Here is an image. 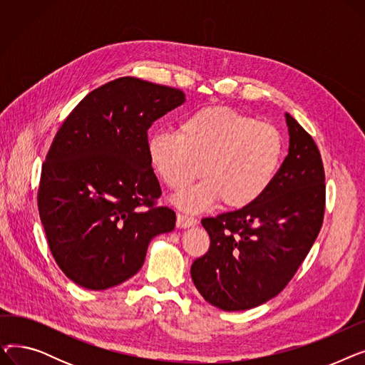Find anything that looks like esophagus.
<instances>
[{"label":"esophagus","mask_w":365,"mask_h":365,"mask_svg":"<svg viewBox=\"0 0 365 365\" xmlns=\"http://www.w3.org/2000/svg\"><path fill=\"white\" fill-rule=\"evenodd\" d=\"M176 225H178V227H189V226L197 225V219L179 213L176 217Z\"/></svg>","instance_id":"34e87169"}]
</instances>
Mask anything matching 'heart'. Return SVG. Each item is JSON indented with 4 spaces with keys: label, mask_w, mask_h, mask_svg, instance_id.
I'll list each match as a JSON object with an SVG mask.
<instances>
[{
    "label": "heart",
    "mask_w": 365,
    "mask_h": 365,
    "mask_svg": "<svg viewBox=\"0 0 365 365\" xmlns=\"http://www.w3.org/2000/svg\"><path fill=\"white\" fill-rule=\"evenodd\" d=\"M152 170L171 190L200 175L205 179L176 197L187 212L220 201L238 210L260 200L281 167L279 130L227 106H205L179 121L176 133H157L148 140Z\"/></svg>",
    "instance_id": "1"
}]
</instances>
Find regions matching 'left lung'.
<instances>
[{
    "label": "left lung",
    "mask_w": 365,
    "mask_h": 365,
    "mask_svg": "<svg viewBox=\"0 0 365 365\" xmlns=\"http://www.w3.org/2000/svg\"><path fill=\"white\" fill-rule=\"evenodd\" d=\"M289 155L255 204L201 220L208 252L190 267L201 296L219 309L256 308L279 294L308 256L324 220L321 153L290 113Z\"/></svg>",
    "instance_id": "obj_1"
}]
</instances>
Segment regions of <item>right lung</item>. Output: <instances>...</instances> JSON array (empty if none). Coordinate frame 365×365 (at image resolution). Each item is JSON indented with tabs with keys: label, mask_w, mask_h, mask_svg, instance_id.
I'll use <instances>...</instances> for the list:
<instances>
[{
	"label": "right lung",
	"mask_w": 365,
	"mask_h": 365,
	"mask_svg": "<svg viewBox=\"0 0 365 365\" xmlns=\"http://www.w3.org/2000/svg\"><path fill=\"white\" fill-rule=\"evenodd\" d=\"M183 102L179 88L123 76L88 93L56 133L38 212L56 263L75 284L106 290L127 281L150 240L175 229L176 213L157 204L148 130Z\"/></svg>",
	"instance_id": "right-lung-1"
}]
</instances>
